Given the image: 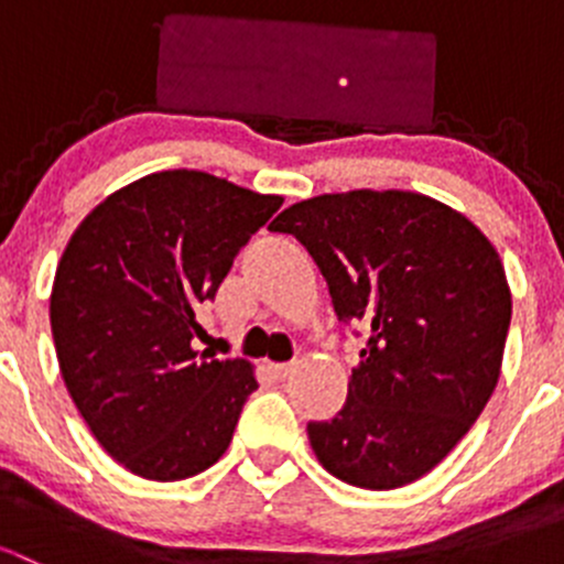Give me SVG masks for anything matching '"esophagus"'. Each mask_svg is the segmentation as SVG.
I'll list each match as a JSON object with an SVG mask.
<instances>
[{
  "label": "esophagus",
  "instance_id": "esophagus-1",
  "mask_svg": "<svg viewBox=\"0 0 564 564\" xmlns=\"http://www.w3.org/2000/svg\"><path fill=\"white\" fill-rule=\"evenodd\" d=\"M270 371L275 373L278 379H289L294 371V362H270Z\"/></svg>",
  "mask_w": 564,
  "mask_h": 564
}]
</instances>
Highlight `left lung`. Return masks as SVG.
<instances>
[{
  "label": "left lung",
  "mask_w": 564,
  "mask_h": 564,
  "mask_svg": "<svg viewBox=\"0 0 564 564\" xmlns=\"http://www.w3.org/2000/svg\"><path fill=\"white\" fill-rule=\"evenodd\" d=\"M270 229L308 248L340 322L368 329L344 409L308 423L318 464L371 491L420 480L497 388L513 311L497 248L456 209L409 191L324 193Z\"/></svg>",
  "instance_id": "obj_1"
}]
</instances>
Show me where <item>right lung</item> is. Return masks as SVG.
<instances>
[{"label": "right lung", "mask_w": 564, "mask_h": 564, "mask_svg": "<svg viewBox=\"0 0 564 564\" xmlns=\"http://www.w3.org/2000/svg\"><path fill=\"white\" fill-rule=\"evenodd\" d=\"M220 176L174 169L130 182L82 220L51 289L56 360L84 423L147 480L209 469L256 384L246 360H209L198 308L278 213Z\"/></svg>", "instance_id": "right-lung-1"}]
</instances>
